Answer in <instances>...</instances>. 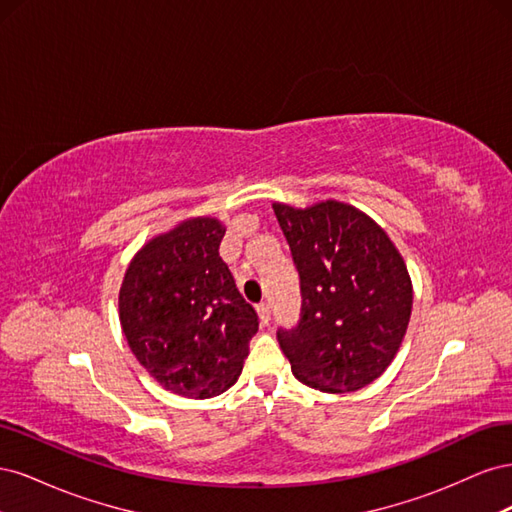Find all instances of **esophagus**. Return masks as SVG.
Returning a JSON list of instances; mask_svg holds the SVG:
<instances>
[{
	"mask_svg": "<svg viewBox=\"0 0 512 512\" xmlns=\"http://www.w3.org/2000/svg\"><path fill=\"white\" fill-rule=\"evenodd\" d=\"M256 312H258L260 320L267 324L269 318H271V305H269V303H258V305H256Z\"/></svg>",
	"mask_w": 512,
	"mask_h": 512,
	"instance_id": "34e87169",
	"label": "esophagus"
}]
</instances>
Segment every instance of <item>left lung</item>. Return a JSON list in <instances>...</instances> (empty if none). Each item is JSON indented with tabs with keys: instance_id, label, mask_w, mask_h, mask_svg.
I'll list each match as a JSON object with an SVG mask.
<instances>
[{
	"instance_id": "8db88e82",
	"label": "left lung",
	"mask_w": 512,
	"mask_h": 512,
	"mask_svg": "<svg viewBox=\"0 0 512 512\" xmlns=\"http://www.w3.org/2000/svg\"><path fill=\"white\" fill-rule=\"evenodd\" d=\"M301 280V318L277 331L297 380L352 393L380 378L404 342L412 282L389 235L352 205L273 203Z\"/></svg>"
}]
</instances>
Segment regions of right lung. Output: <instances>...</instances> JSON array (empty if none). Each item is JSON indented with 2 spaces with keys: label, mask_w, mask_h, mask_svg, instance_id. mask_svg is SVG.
<instances>
[{
  "label": "right lung",
  "mask_w": 512,
  "mask_h": 512,
  "mask_svg": "<svg viewBox=\"0 0 512 512\" xmlns=\"http://www.w3.org/2000/svg\"><path fill=\"white\" fill-rule=\"evenodd\" d=\"M224 224L192 218L145 243L119 290V320L136 361L166 391L207 399L237 382L258 331L220 256Z\"/></svg>",
  "instance_id": "add662e5"
}]
</instances>
